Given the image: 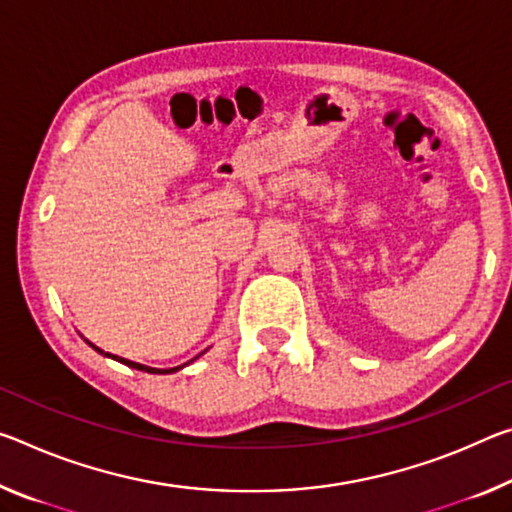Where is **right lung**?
I'll list each match as a JSON object with an SVG mask.
<instances>
[{"label":"right lung","mask_w":512,"mask_h":512,"mask_svg":"<svg viewBox=\"0 0 512 512\" xmlns=\"http://www.w3.org/2000/svg\"><path fill=\"white\" fill-rule=\"evenodd\" d=\"M91 344V342H88ZM93 346V344H91ZM97 353H102V355H107V358H113V360H118V362H123V364H127V367H132V369H139V371H148V373H173V371H180L182 367H173V369H152V367H145V364H139V362H132V360H125V358H118V355H111V353H104V351H100V348L97 346H93Z\"/></svg>","instance_id":"add662e5"}]
</instances>
